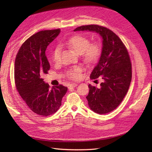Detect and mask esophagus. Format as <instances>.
Masks as SVG:
<instances>
[{"mask_svg": "<svg viewBox=\"0 0 152 152\" xmlns=\"http://www.w3.org/2000/svg\"><path fill=\"white\" fill-rule=\"evenodd\" d=\"M77 83H72V84H70L69 86H68V88H74V87H75V86H77Z\"/></svg>", "mask_w": 152, "mask_h": 152, "instance_id": "esophagus-1", "label": "esophagus"}]
</instances>
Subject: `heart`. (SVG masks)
<instances>
[{"label": "heart", "mask_w": 152, "mask_h": 152, "mask_svg": "<svg viewBox=\"0 0 152 152\" xmlns=\"http://www.w3.org/2000/svg\"><path fill=\"white\" fill-rule=\"evenodd\" d=\"M65 44L73 49L75 52L81 54L84 60L89 64H94L98 61L101 53V46L97 42H90V39L86 36L77 34L69 37L66 40ZM61 48L56 46L52 52V59L53 62L58 61ZM83 68L80 66H76L70 68L67 72V75L71 79L77 80L81 76Z\"/></svg>", "instance_id": "obj_1"}]
</instances>
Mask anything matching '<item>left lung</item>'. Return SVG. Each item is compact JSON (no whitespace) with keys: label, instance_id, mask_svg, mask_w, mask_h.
<instances>
[{"label":"left lung","instance_id":"left-lung-1","mask_svg":"<svg viewBox=\"0 0 152 152\" xmlns=\"http://www.w3.org/2000/svg\"><path fill=\"white\" fill-rule=\"evenodd\" d=\"M85 30L97 32L103 39L101 57L90 75L91 79L101 77L102 83L99 88L89 84L86 99L91 110L106 114L117 108L128 91L132 75L130 58L123 41L110 29L91 24L74 29Z\"/></svg>","mask_w":152,"mask_h":152}]
</instances>
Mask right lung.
Segmentation results:
<instances>
[{
	"instance_id": "1",
	"label": "right lung",
	"mask_w": 152,
	"mask_h": 152,
	"mask_svg": "<svg viewBox=\"0 0 152 152\" xmlns=\"http://www.w3.org/2000/svg\"><path fill=\"white\" fill-rule=\"evenodd\" d=\"M60 31V29H51L33 35L22 44L15 61L17 90L32 112L41 116L56 112L68 90L61 84L50 89L42 79L50 68L45 54L47 46Z\"/></svg>"
}]
</instances>
